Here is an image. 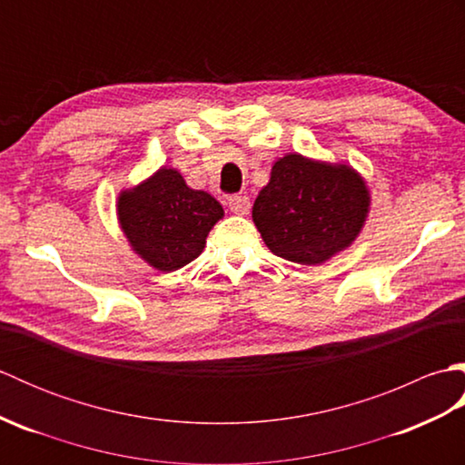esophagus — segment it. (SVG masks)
I'll use <instances>...</instances> for the list:
<instances>
[{"mask_svg": "<svg viewBox=\"0 0 465 465\" xmlns=\"http://www.w3.org/2000/svg\"><path fill=\"white\" fill-rule=\"evenodd\" d=\"M227 205H230V210L238 215H243L250 212V197L248 195H232L230 200H227Z\"/></svg>", "mask_w": 465, "mask_h": 465, "instance_id": "1", "label": "esophagus"}]
</instances>
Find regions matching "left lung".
I'll return each mask as SVG.
<instances>
[{"instance_id": "left-lung-1", "label": "left lung", "mask_w": 465, "mask_h": 465, "mask_svg": "<svg viewBox=\"0 0 465 465\" xmlns=\"http://www.w3.org/2000/svg\"><path fill=\"white\" fill-rule=\"evenodd\" d=\"M368 212V185L353 167L288 153L273 163L252 217L275 255L318 265L350 248Z\"/></svg>"}]
</instances>
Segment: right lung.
I'll use <instances>...</instances> for the list:
<instances>
[{
	"label": "right lung",
	"mask_w": 465,
	"mask_h": 465,
	"mask_svg": "<svg viewBox=\"0 0 465 465\" xmlns=\"http://www.w3.org/2000/svg\"><path fill=\"white\" fill-rule=\"evenodd\" d=\"M222 217L220 202L187 187L172 167H162L117 197V220L132 250L160 272H175L193 262Z\"/></svg>",
	"instance_id": "1"
}]
</instances>
